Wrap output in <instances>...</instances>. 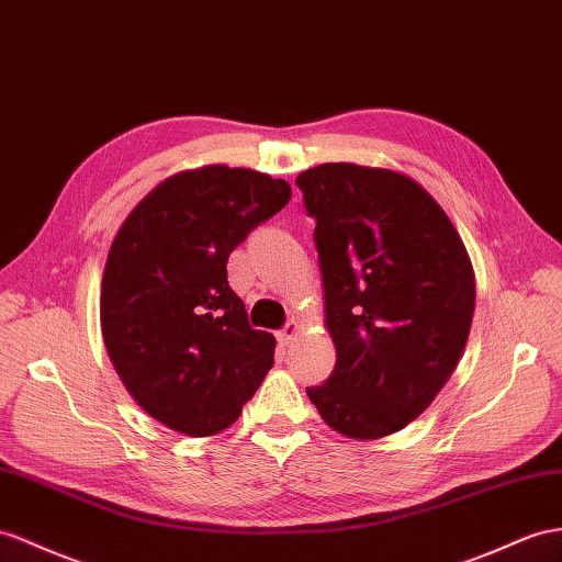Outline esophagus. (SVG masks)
Listing matches in <instances>:
<instances>
[{
    "label": "esophagus",
    "mask_w": 562,
    "mask_h": 562,
    "mask_svg": "<svg viewBox=\"0 0 562 562\" xmlns=\"http://www.w3.org/2000/svg\"><path fill=\"white\" fill-rule=\"evenodd\" d=\"M296 333H299V323L296 321H292V323H286L280 333H278V341H280V347H286V344H290L294 337H296Z\"/></svg>",
    "instance_id": "obj_1"
}]
</instances>
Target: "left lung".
<instances>
[{"label":"left lung","instance_id":"8db88e82","mask_svg":"<svg viewBox=\"0 0 562 562\" xmlns=\"http://www.w3.org/2000/svg\"><path fill=\"white\" fill-rule=\"evenodd\" d=\"M315 221L333 375L306 394L351 439L406 427L451 378L470 335L468 251L423 187L386 168L323 164L296 178Z\"/></svg>","mask_w":562,"mask_h":562}]
</instances>
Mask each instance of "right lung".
<instances>
[{
    "label": "right lung",
    "mask_w": 562,
    "mask_h": 562,
    "mask_svg": "<svg viewBox=\"0 0 562 562\" xmlns=\"http://www.w3.org/2000/svg\"><path fill=\"white\" fill-rule=\"evenodd\" d=\"M292 199L286 180L227 166L164 180L127 215L102 280V333L125 390L187 437L233 425L276 363L227 258Z\"/></svg>",
    "instance_id": "add662e5"
}]
</instances>
